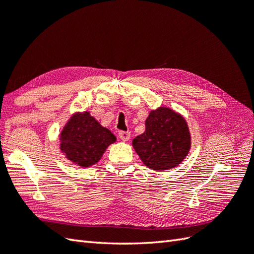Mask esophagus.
Listing matches in <instances>:
<instances>
[{"instance_id":"1","label":"esophagus","mask_w":254,"mask_h":254,"mask_svg":"<svg viewBox=\"0 0 254 254\" xmlns=\"http://www.w3.org/2000/svg\"><path fill=\"white\" fill-rule=\"evenodd\" d=\"M131 133L130 132H126V131H120L119 132V137H120L123 142H127L130 139Z\"/></svg>"}]
</instances>
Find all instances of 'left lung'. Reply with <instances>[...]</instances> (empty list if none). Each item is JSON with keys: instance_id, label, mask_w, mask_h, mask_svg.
Listing matches in <instances>:
<instances>
[{"instance_id": "8db88e82", "label": "left lung", "mask_w": 254, "mask_h": 254, "mask_svg": "<svg viewBox=\"0 0 254 254\" xmlns=\"http://www.w3.org/2000/svg\"><path fill=\"white\" fill-rule=\"evenodd\" d=\"M138 157L149 169L167 171L179 166L191 149V133L179 112L167 107L150 110L145 131L132 141Z\"/></svg>"}]
</instances>
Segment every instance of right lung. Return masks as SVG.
Instances as JSON below:
<instances>
[{"label": "right lung", "instance_id": "add662e5", "mask_svg": "<svg viewBox=\"0 0 254 254\" xmlns=\"http://www.w3.org/2000/svg\"><path fill=\"white\" fill-rule=\"evenodd\" d=\"M116 141L109 128L102 127L89 111L73 113L59 134L63 155L82 168L98 163L108 146Z\"/></svg>", "mask_w": 254, "mask_h": 254}]
</instances>
